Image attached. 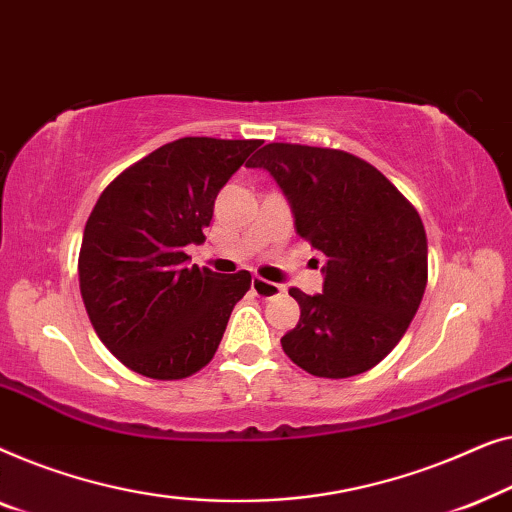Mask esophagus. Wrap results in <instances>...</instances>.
Instances as JSON below:
<instances>
[{"mask_svg": "<svg viewBox=\"0 0 512 512\" xmlns=\"http://www.w3.org/2000/svg\"><path fill=\"white\" fill-rule=\"evenodd\" d=\"M253 292L262 299H276L285 292V287L278 283H269V280L264 278H253Z\"/></svg>", "mask_w": 512, "mask_h": 512, "instance_id": "1", "label": "esophagus"}]
</instances>
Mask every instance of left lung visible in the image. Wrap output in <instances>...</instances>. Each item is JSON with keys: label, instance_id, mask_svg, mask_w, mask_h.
<instances>
[{"label": "left lung", "instance_id": "obj_1", "mask_svg": "<svg viewBox=\"0 0 512 512\" xmlns=\"http://www.w3.org/2000/svg\"><path fill=\"white\" fill-rule=\"evenodd\" d=\"M248 167L285 192L297 234L327 257L322 294L292 287L285 355L318 378L369 371L401 341L427 287V234L415 206L345 150L266 143Z\"/></svg>", "mask_w": 512, "mask_h": 512}]
</instances>
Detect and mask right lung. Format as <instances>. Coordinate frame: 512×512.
I'll return each instance as SVG.
<instances>
[{"instance_id":"add662e5","label":"right lung","mask_w":512,"mask_h":512,"mask_svg":"<svg viewBox=\"0 0 512 512\" xmlns=\"http://www.w3.org/2000/svg\"><path fill=\"white\" fill-rule=\"evenodd\" d=\"M262 141L185 136L106 185L85 222L78 283L97 336L127 369L181 380L211 362L248 271L187 266L215 197Z\"/></svg>"}]
</instances>
